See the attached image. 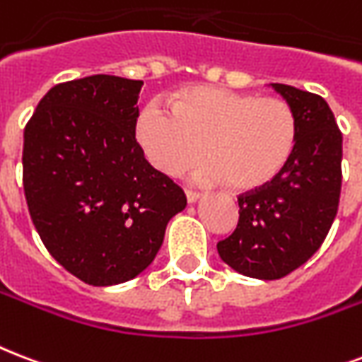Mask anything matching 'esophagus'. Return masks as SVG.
<instances>
[{
    "mask_svg": "<svg viewBox=\"0 0 362 362\" xmlns=\"http://www.w3.org/2000/svg\"><path fill=\"white\" fill-rule=\"evenodd\" d=\"M199 192H195V189H186V199L187 203H195V201L199 199Z\"/></svg>",
    "mask_w": 362,
    "mask_h": 362,
    "instance_id": "34e87169",
    "label": "esophagus"
}]
</instances>
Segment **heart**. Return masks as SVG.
<instances>
[{
	"label": "heart",
	"instance_id": "1",
	"mask_svg": "<svg viewBox=\"0 0 362 362\" xmlns=\"http://www.w3.org/2000/svg\"><path fill=\"white\" fill-rule=\"evenodd\" d=\"M296 115L273 96L192 85L170 96V112L150 102L136 119V140L159 173L180 176L203 156L197 180H228L247 192L272 182L294 153Z\"/></svg>",
	"mask_w": 362,
	"mask_h": 362
}]
</instances>
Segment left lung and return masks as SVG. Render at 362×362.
Segmentation results:
<instances>
[{"mask_svg":"<svg viewBox=\"0 0 362 362\" xmlns=\"http://www.w3.org/2000/svg\"><path fill=\"white\" fill-rule=\"evenodd\" d=\"M296 115L298 138L285 169L237 195L239 222L218 255L255 279H281L310 260L334 222L341 189V132L325 98L272 83Z\"/></svg>","mask_w":362,"mask_h":362,"instance_id":"obj_1","label":"left lung"}]
</instances>
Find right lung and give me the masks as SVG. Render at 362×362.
I'll return each mask as SVG.
<instances>
[{
    "label": "right lung",
    "mask_w": 362,
    "mask_h": 362,
    "mask_svg": "<svg viewBox=\"0 0 362 362\" xmlns=\"http://www.w3.org/2000/svg\"><path fill=\"white\" fill-rule=\"evenodd\" d=\"M142 81L54 85L24 129L22 184L41 241L66 272L107 286L144 272L186 195L136 140Z\"/></svg>",
    "instance_id": "add662e5"
}]
</instances>
